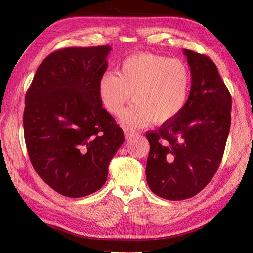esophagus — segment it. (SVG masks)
I'll return each instance as SVG.
<instances>
[{"label":"esophagus","mask_w":253,"mask_h":253,"mask_svg":"<svg viewBox=\"0 0 253 253\" xmlns=\"http://www.w3.org/2000/svg\"><path fill=\"white\" fill-rule=\"evenodd\" d=\"M124 133H125L126 138H130V136L133 135L135 132H134L133 129L129 128V127H126V128H124Z\"/></svg>","instance_id":"1"}]
</instances>
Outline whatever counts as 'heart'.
Instances as JSON below:
<instances>
[{"mask_svg":"<svg viewBox=\"0 0 253 253\" xmlns=\"http://www.w3.org/2000/svg\"><path fill=\"white\" fill-rule=\"evenodd\" d=\"M191 88L192 72L184 61L151 53L127 57L119 75L106 72L98 83L100 99L111 114H120L132 95L134 103L122 115L130 127L174 121L185 108Z\"/></svg>","mask_w":253,"mask_h":253,"instance_id":"obj_1","label":"heart"}]
</instances>
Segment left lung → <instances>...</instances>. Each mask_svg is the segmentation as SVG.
I'll return each mask as SVG.
<instances>
[{
	"instance_id": "8db88e82",
	"label": "left lung",
	"mask_w": 253,
	"mask_h": 253,
	"mask_svg": "<svg viewBox=\"0 0 253 253\" xmlns=\"http://www.w3.org/2000/svg\"><path fill=\"white\" fill-rule=\"evenodd\" d=\"M192 88L183 111L159 130L146 133L150 149L146 180L151 192L169 200L197 195L221 162L231 125V99L215 63L184 49Z\"/></svg>"
}]
</instances>
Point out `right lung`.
<instances>
[{
  "label": "right lung",
  "instance_id": "1",
  "mask_svg": "<svg viewBox=\"0 0 253 253\" xmlns=\"http://www.w3.org/2000/svg\"><path fill=\"white\" fill-rule=\"evenodd\" d=\"M109 45L68 47L41 62L25 95L24 139L36 172L63 196L98 191L124 132L98 92Z\"/></svg>",
  "mask_w": 253,
  "mask_h": 253
}]
</instances>
